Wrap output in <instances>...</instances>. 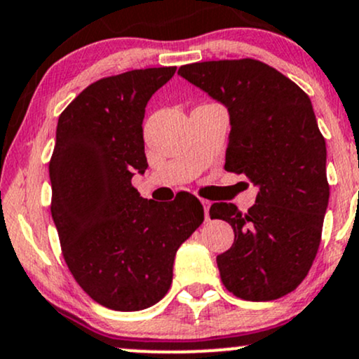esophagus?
<instances>
[{"mask_svg":"<svg viewBox=\"0 0 359 359\" xmlns=\"http://www.w3.org/2000/svg\"><path fill=\"white\" fill-rule=\"evenodd\" d=\"M201 205H203V210H205V218L206 220H210V206H212V201L208 200H200Z\"/></svg>","mask_w":359,"mask_h":359,"instance_id":"34e87169","label":"esophagus"}]
</instances>
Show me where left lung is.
Returning <instances> with one entry per match:
<instances>
[{"instance_id":"8db88e82","label":"left lung","mask_w":359,"mask_h":359,"mask_svg":"<svg viewBox=\"0 0 359 359\" xmlns=\"http://www.w3.org/2000/svg\"><path fill=\"white\" fill-rule=\"evenodd\" d=\"M178 74L229 109L225 170L259 188L247 213L223 201L210 208L235 233L217 257L223 285L254 302L292 292L318 254L330 201L326 141L311 99L254 58L189 63Z\"/></svg>"}]
</instances>
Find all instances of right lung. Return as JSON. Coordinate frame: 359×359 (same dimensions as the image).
Instances as JSON below:
<instances>
[{
    "label": "right lung",
    "instance_id": "right-lung-1",
    "mask_svg": "<svg viewBox=\"0 0 359 359\" xmlns=\"http://www.w3.org/2000/svg\"><path fill=\"white\" fill-rule=\"evenodd\" d=\"M176 67L130 70L90 83L60 114L50 159L52 218L77 284L114 311H141L170 290L184 240L205 220L196 196L142 198L146 105Z\"/></svg>",
    "mask_w": 359,
    "mask_h": 359
}]
</instances>
